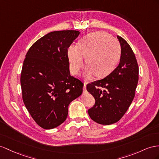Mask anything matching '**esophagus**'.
<instances>
[{"label": "esophagus", "mask_w": 159, "mask_h": 159, "mask_svg": "<svg viewBox=\"0 0 159 159\" xmlns=\"http://www.w3.org/2000/svg\"><path fill=\"white\" fill-rule=\"evenodd\" d=\"M86 87H87V84L84 83V86H83V91H84V92H86V91H87Z\"/></svg>", "instance_id": "1"}]
</instances>
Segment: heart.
I'll return each instance as SVG.
<instances>
[{"label": "heart", "instance_id": "b5f03b06", "mask_svg": "<svg viewBox=\"0 0 159 159\" xmlns=\"http://www.w3.org/2000/svg\"><path fill=\"white\" fill-rule=\"evenodd\" d=\"M121 53L120 42L104 31H97L85 35L78 45L68 47L67 56L72 75H77L83 68L84 58L88 66L85 74L97 78L106 76L114 70Z\"/></svg>", "mask_w": 159, "mask_h": 159}]
</instances>
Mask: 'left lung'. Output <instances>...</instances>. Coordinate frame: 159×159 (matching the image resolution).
<instances>
[{"label":"left lung","instance_id":"8db88e82","mask_svg":"<svg viewBox=\"0 0 159 159\" xmlns=\"http://www.w3.org/2000/svg\"><path fill=\"white\" fill-rule=\"evenodd\" d=\"M121 53L119 65L105 78L87 85L95 104L88 110L89 116L99 124L118 121L127 111L135 96L139 67L135 54L126 41L117 35Z\"/></svg>","mask_w":159,"mask_h":159}]
</instances>
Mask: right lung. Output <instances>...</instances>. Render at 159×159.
I'll use <instances>...</instances> for the list:
<instances>
[{
	"instance_id": "obj_1",
	"label": "right lung",
	"mask_w": 159,
	"mask_h": 159,
	"mask_svg": "<svg viewBox=\"0 0 159 159\" xmlns=\"http://www.w3.org/2000/svg\"><path fill=\"white\" fill-rule=\"evenodd\" d=\"M80 32L52 31L32 45L24 60L22 98L36 124L43 129L62 124L68 105L81 95L84 84L70 75L67 50Z\"/></svg>"
}]
</instances>
